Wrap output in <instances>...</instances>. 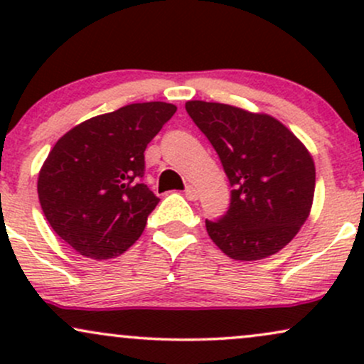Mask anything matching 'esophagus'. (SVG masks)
<instances>
[{
  "label": "esophagus",
  "instance_id": "34e87169",
  "mask_svg": "<svg viewBox=\"0 0 364 364\" xmlns=\"http://www.w3.org/2000/svg\"><path fill=\"white\" fill-rule=\"evenodd\" d=\"M185 195H186V198L188 200H191V202H193V200H196L198 198V190H196L195 186H186V190H185Z\"/></svg>",
  "mask_w": 364,
  "mask_h": 364
}]
</instances>
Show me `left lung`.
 Returning a JSON list of instances; mask_svg holds the SVG:
<instances>
[{
    "label": "left lung",
    "mask_w": 364,
    "mask_h": 364,
    "mask_svg": "<svg viewBox=\"0 0 364 364\" xmlns=\"http://www.w3.org/2000/svg\"><path fill=\"white\" fill-rule=\"evenodd\" d=\"M186 112L219 156L231 183L223 219L205 220L208 236L232 260L281 252L311 212L315 162L286 124L231 104L188 101Z\"/></svg>",
    "instance_id": "8db88e82"
}]
</instances>
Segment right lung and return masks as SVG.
<instances>
[{"label": "right lung", "instance_id": "right-lung-1", "mask_svg": "<svg viewBox=\"0 0 364 364\" xmlns=\"http://www.w3.org/2000/svg\"><path fill=\"white\" fill-rule=\"evenodd\" d=\"M174 112V104L154 101L94 116L66 132L46 157L37 178L41 207L82 257H119L141 236L159 203L140 183L144 152Z\"/></svg>", "mask_w": 364, "mask_h": 364}]
</instances>
